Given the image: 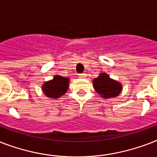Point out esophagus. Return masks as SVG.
I'll list each match as a JSON object with an SVG mask.
<instances>
[{"mask_svg":"<svg viewBox=\"0 0 157 157\" xmlns=\"http://www.w3.org/2000/svg\"><path fill=\"white\" fill-rule=\"evenodd\" d=\"M86 76H87L86 73H81L79 75V77H81V78H86Z\"/></svg>","mask_w":157,"mask_h":157,"instance_id":"obj_1","label":"esophagus"}]
</instances>
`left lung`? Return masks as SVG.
Wrapping results in <instances>:
<instances>
[{"instance_id": "8db88e82", "label": "left lung", "mask_w": 157, "mask_h": 157, "mask_svg": "<svg viewBox=\"0 0 157 157\" xmlns=\"http://www.w3.org/2000/svg\"><path fill=\"white\" fill-rule=\"evenodd\" d=\"M93 86L97 94L105 99L117 97L122 91L121 83L112 79L105 72H102L97 78L94 79Z\"/></svg>"}]
</instances>
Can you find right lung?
I'll return each mask as SVG.
<instances>
[{
    "instance_id": "obj_1",
    "label": "right lung",
    "mask_w": 157,
    "mask_h": 157,
    "mask_svg": "<svg viewBox=\"0 0 157 157\" xmlns=\"http://www.w3.org/2000/svg\"><path fill=\"white\" fill-rule=\"evenodd\" d=\"M69 81L70 79L68 77L55 75L52 80L45 81L42 85L41 90L43 94L50 98L56 99L60 98L68 90Z\"/></svg>"
}]
</instances>
